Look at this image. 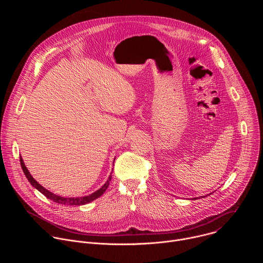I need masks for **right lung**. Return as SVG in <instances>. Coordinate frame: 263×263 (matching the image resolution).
I'll return each mask as SVG.
<instances>
[{
  "instance_id": "obj_1",
  "label": "right lung",
  "mask_w": 263,
  "mask_h": 263,
  "mask_svg": "<svg viewBox=\"0 0 263 263\" xmlns=\"http://www.w3.org/2000/svg\"><path fill=\"white\" fill-rule=\"evenodd\" d=\"M115 160H116V159H115ZM20 161H21V165H22L23 172H24L25 176L27 177L28 181L31 183V185L34 186L35 189H36L37 191H39V192H41L43 195H45L48 199H50V200H52L53 202H56V203H58V204H62V205H70V206H71V205H72V206H73V205H77V206H80V205L87 204V203H89V202H91V201L98 199L99 197H101V196L105 193V191L107 190V187L109 186V182L111 181V176H109L107 182L101 187V189L98 190L97 192H95L93 194L89 195V196L81 197V198H64V197H60V196L54 195L53 193H51V192H49L48 190H46L45 187H43L39 182H37V181L31 176V174L29 173L28 168L26 167V165H25L24 160H23L22 157H20Z\"/></svg>"
}]
</instances>
